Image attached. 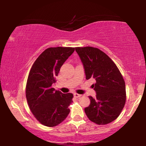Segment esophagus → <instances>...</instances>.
<instances>
[{"instance_id": "34e87169", "label": "esophagus", "mask_w": 146, "mask_h": 146, "mask_svg": "<svg viewBox=\"0 0 146 146\" xmlns=\"http://www.w3.org/2000/svg\"><path fill=\"white\" fill-rule=\"evenodd\" d=\"M74 97L75 98H79L81 97V95H79V94H77V93H74Z\"/></svg>"}]
</instances>
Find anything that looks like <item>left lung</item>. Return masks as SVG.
<instances>
[{
  "label": "left lung",
  "instance_id": "left-lung-1",
  "mask_svg": "<svg viewBox=\"0 0 146 146\" xmlns=\"http://www.w3.org/2000/svg\"><path fill=\"white\" fill-rule=\"evenodd\" d=\"M82 61L86 79L93 78L95 98L90 96V104L84 109L89 119L98 125L113 122L125 103V85L117 66L99 49L93 47L75 48Z\"/></svg>",
  "mask_w": 146,
  "mask_h": 146
}]
</instances>
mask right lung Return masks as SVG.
<instances>
[{
    "mask_svg": "<svg viewBox=\"0 0 146 146\" xmlns=\"http://www.w3.org/2000/svg\"><path fill=\"white\" fill-rule=\"evenodd\" d=\"M74 48L56 47L43 51L35 61L26 84V97L29 109L42 124L54 127L65 120L70 112L73 94L55 90L52 84Z\"/></svg>",
    "mask_w": 146,
    "mask_h": 146,
    "instance_id": "right-lung-1",
    "label": "right lung"
}]
</instances>
